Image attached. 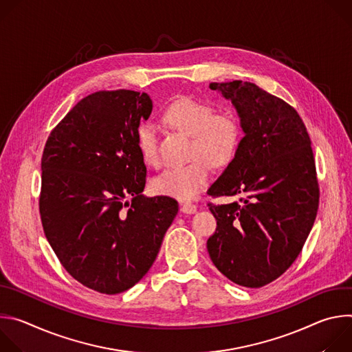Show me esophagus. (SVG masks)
I'll list each match as a JSON object with an SVG mask.
<instances>
[{"label": "esophagus", "mask_w": 352, "mask_h": 352, "mask_svg": "<svg viewBox=\"0 0 352 352\" xmlns=\"http://www.w3.org/2000/svg\"><path fill=\"white\" fill-rule=\"evenodd\" d=\"M196 210H197V206L195 204H190V202H185L181 206V212L185 213V214H193V213H196Z\"/></svg>", "instance_id": "obj_1"}]
</instances>
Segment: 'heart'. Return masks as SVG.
<instances>
[{
	"mask_svg": "<svg viewBox=\"0 0 352 352\" xmlns=\"http://www.w3.org/2000/svg\"><path fill=\"white\" fill-rule=\"evenodd\" d=\"M166 121L192 136L190 155L184 166L164 170L152 182L155 192L177 199H192L209 182L212 164L227 166L235 157L241 143V125L234 116L214 114V109L192 97H178L164 111ZM136 142L146 166L159 164L156 129L143 124L138 128Z\"/></svg>",
	"mask_w": 352,
	"mask_h": 352,
	"instance_id": "heart-1",
	"label": "heart"
}]
</instances>
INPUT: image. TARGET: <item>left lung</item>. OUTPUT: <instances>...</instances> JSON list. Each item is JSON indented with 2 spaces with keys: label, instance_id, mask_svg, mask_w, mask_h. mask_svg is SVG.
Segmentation results:
<instances>
[{
  "label": "left lung",
  "instance_id": "1",
  "mask_svg": "<svg viewBox=\"0 0 352 352\" xmlns=\"http://www.w3.org/2000/svg\"><path fill=\"white\" fill-rule=\"evenodd\" d=\"M230 100L243 132L239 148L208 193L241 195V204H209L217 220L208 239L214 266L232 283L259 288L298 258L319 208L308 131L284 100L255 83H210Z\"/></svg>",
  "mask_w": 352,
  "mask_h": 352
}]
</instances>
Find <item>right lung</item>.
Here are the masks:
<instances>
[{
	"label": "right lung",
	"instance_id": "obj_1",
	"mask_svg": "<svg viewBox=\"0 0 352 352\" xmlns=\"http://www.w3.org/2000/svg\"><path fill=\"white\" fill-rule=\"evenodd\" d=\"M152 109L146 93H91L50 133L43 152L45 238L75 280L102 294L124 292L148 272L178 213L175 199L142 193L146 166L136 132Z\"/></svg>",
	"mask_w": 352,
	"mask_h": 352
}]
</instances>
